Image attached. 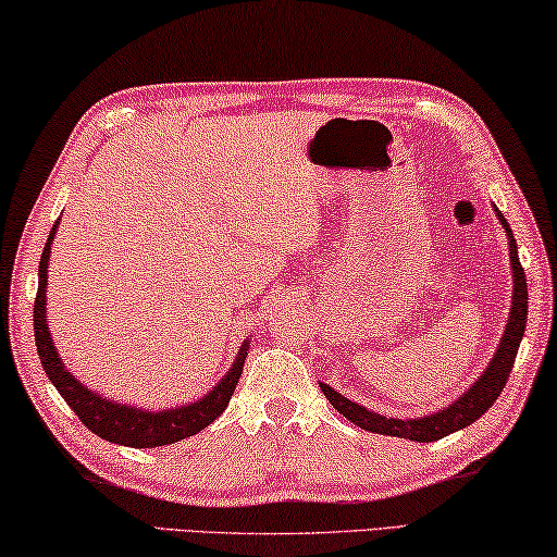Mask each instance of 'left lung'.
Wrapping results in <instances>:
<instances>
[{
    "mask_svg": "<svg viewBox=\"0 0 557 557\" xmlns=\"http://www.w3.org/2000/svg\"><path fill=\"white\" fill-rule=\"evenodd\" d=\"M496 210V218L503 231H506L508 237V258H510V270H513V297H510V312H508V322L506 330L500 334V342L493 357L488 361V367L483 369V374L475 379V382L466 389L458 399H454L448 406L438 411H431L426 417H413V419H394V417H384V413L367 409L357 401L347 399V396L339 394L337 389H332L330 384L320 382V389L324 392L330 404L337 409L344 419L355 423V426L372 431V434H384V436H396V438H406V441H417V444H431V441H438L454 431H461L466 426H471L475 419H481L485 411L491 409L493 401L498 399L503 386L508 382L510 369H513V361L518 355L520 339L525 334V322H528V282H525V272L520 268L518 260V245L513 231L506 223L500 210Z\"/></svg>",
    "mask_w": 557,
    "mask_h": 557,
    "instance_id": "1",
    "label": "left lung"
}]
</instances>
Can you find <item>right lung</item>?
<instances>
[{
  "mask_svg": "<svg viewBox=\"0 0 557 557\" xmlns=\"http://www.w3.org/2000/svg\"><path fill=\"white\" fill-rule=\"evenodd\" d=\"M61 220V218H59ZM59 220L51 227L44 245L41 260H39V289L37 299H34V342H37V351L41 359L44 372H47L49 382L57 386V392L64 396V401L72 406L74 413L82 419L84 426L94 431L96 436H101L111 444L131 446V448H156L168 446L175 441L188 438L198 434L206 426H210L220 413L225 411L227 401L235 392L237 382H240L243 364L247 351H250V337H247L233 367L227 369L225 376L210 389L206 396H200L198 401H188L173 409H144V406L113 401L109 396L88 389L86 384L78 382L72 374V369L64 367L59 351L51 339V330L47 322V285H49V255L51 245H54V235L59 231Z\"/></svg>",
  "mask_w": 557,
  "mask_h": 557,
  "instance_id": "add662e5",
  "label": "right lung"
}]
</instances>
